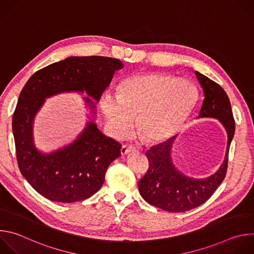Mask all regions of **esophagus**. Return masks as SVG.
I'll return each instance as SVG.
<instances>
[{
	"label": "esophagus",
	"instance_id": "obj_1",
	"mask_svg": "<svg viewBox=\"0 0 254 254\" xmlns=\"http://www.w3.org/2000/svg\"><path fill=\"white\" fill-rule=\"evenodd\" d=\"M135 150H136V149H135V147H133L132 144L125 143V144H123V147H122L121 152H122V154H123V155H127V154H128V153L134 152Z\"/></svg>",
	"mask_w": 254,
	"mask_h": 254
}]
</instances>
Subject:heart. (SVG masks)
Listing matches in <instances>:
<instances>
[{"label":"heart","instance_id":"heart-1","mask_svg":"<svg viewBox=\"0 0 254 254\" xmlns=\"http://www.w3.org/2000/svg\"><path fill=\"white\" fill-rule=\"evenodd\" d=\"M195 101V88L187 80L149 73L126 78L117 98L106 96L102 112L113 131L124 136L136 118L139 134L150 141L172 137L186 122Z\"/></svg>","mask_w":254,"mask_h":254}]
</instances>
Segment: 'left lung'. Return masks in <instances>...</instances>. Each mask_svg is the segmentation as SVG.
Segmentation results:
<instances>
[{
  "label": "left lung",
  "mask_w": 254,
  "mask_h": 254,
  "mask_svg": "<svg viewBox=\"0 0 254 254\" xmlns=\"http://www.w3.org/2000/svg\"><path fill=\"white\" fill-rule=\"evenodd\" d=\"M195 75L204 92L198 119L214 118L221 122L228 135L227 150L220 169L211 177L202 180L186 177L174 167L171 149L176 136L152 147L146 153L149 169L138 182L139 194L149 204L172 213L199 207L223 182L227 172L229 147L235 131L230 100L224 89L198 71H195Z\"/></svg>",
  "instance_id": "obj_1"
}]
</instances>
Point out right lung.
Listing matches in <instances>:
<instances>
[{"instance_id": "obj_1", "label": "right lung", "mask_w": 254, "mask_h": 254, "mask_svg": "<svg viewBox=\"0 0 254 254\" xmlns=\"http://www.w3.org/2000/svg\"><path fill=\"white\" fill-rule=\"evenodd\" d=\"M121 60L103 56L69 57L52 63L30 77L13 115V133L19 169L28 183L45 198L61 203L85 200L102 186L106 170L121 156L122 144L104 135L92 122L69 146L42 154L33 142V120L46 97L85 91L96 101L111 84ZM89 106L95 105L88 97Z\"/></svg>"}]
</instances>
